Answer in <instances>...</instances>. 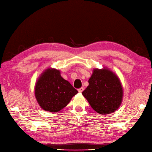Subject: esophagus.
<instances>
[{"mask_svg": "<svg viewBox=\"0 0 152 152\" xmlns=\"http://www.w3.org/2000/svg\"><path fill=\"white\" fill-rule=\"evenodd\" d=\"M83 91H84L83 87H81V88H80V89H78V91H79V93H82Z\"/></svg>", "mask_w": 152, "mask_h": 152, "instance_id": "obj_1", "label": "esophagus"}]
</instances>
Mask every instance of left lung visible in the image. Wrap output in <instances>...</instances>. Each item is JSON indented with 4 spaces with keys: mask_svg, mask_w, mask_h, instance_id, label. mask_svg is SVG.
Segmentation results:
<instances>
[{
    "mask_svg": "<svg viewBox=\"0 0 152 152\" xmlns=\"http://www.w3.org/2000/svg\"><path fill=\"white\" fill-rule=\"evenodd\" d=\"M89 86L82 92L96 112L107 115L114 112L121 105L123 89L118 77L107 69H94Z\"/></svg>",
    "mask_w": 152,
    "mask_h": 152,
    "instance_id": "8db88e82",
    "label": "left lung"
}]
</instances>
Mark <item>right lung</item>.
<instances>
[{
	"mask_svg": "<svg viewBox=\"0 0 152 152\" xmlns=\"http://www.w3.org/2000/svg\"><path fill=\"white\" fill-rule=\"evenodd\" d=\"M78 91L60 75L59 70L48 68L40 77L35 87V95L40 107L57 112L65 108Z\"/></svg>",
	"mask_w": 152,
	"mask_h": 152,
	"instance_id": "obj_1",
	"label": "right lung"
}]
</instances>
